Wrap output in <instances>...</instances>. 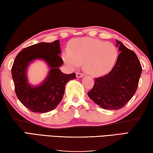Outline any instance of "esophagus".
Listing matches in <instances>:
<instances>
[{
    "instance_id": "34e87169",
    "label": "esophagus",
    "mask_w": 153,
    "mask_h": 153,
    "mask_svg": "<svg viewBox=\"0 0 153 153\" xmlns=\"http://www.w3.org/2000/svg\"><path fill=\"white\" fill-rule=\"evenodd\" d=\"M76 77L77 78H81V77L84 76V74H82V73H80V72H76Z\"/></svg>"
}]
</instances>
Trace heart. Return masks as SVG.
<instances>
[{
    "mask_svg": "<svg viewBox=\"0 0 153 153\" xmlns=\"http://www.w3.org/2000/svg\"><path fill=\"white\" fill-rule=\"evenodd\" d=\"M70 46L71 49H65L62 53L64 63L72 68L83 63L84 71L93 76L108 74L118 59L119 52L116 45L99 39H74L70 43Z\"/></svg>",
    "mask_w": 153,
    "mask_h": 153,
    "instance_id": "obj_1",
    "label": "heart"
}]
</instances>
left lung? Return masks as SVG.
<instances>
[{
    "instance_id": "obj_1",
    "label": "left lung",
    "mask_w": 153,
    "mask_h": 153,
    "mask_svg": "<svg viewBox=\"0 0 153 153\" xmlns=\"http://www.w3.org/2000/svg\"><path fill=\"white\" fill-rule=\"evenodd\" d=\"M120 53L116 66L103 76L95 79L93 89L87 93L101 108L117 110L122 108L135 94L142 73L136 53L121 42L116 40Z\"/></svg>"
}]
</instances>
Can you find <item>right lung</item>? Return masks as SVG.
Here are the masks:
<instances>
[{"mask_svg": "<svg viewBox=\"0 0 153 153\" xmlns=\"http://www.w3.org/2000/svg\"><path fill=\"white\" fill-rule=\"evenodd\" d=\"M59 40L41 42L24 48L16 56L11 74L16 95L21 103L29 110L46 113L54 109L60 103L69 81L76 79V74H64L60 70L63 60L60 57L61 50ZM44 61L49 71L39 85L29 83L27 69L35 60Z\"/></svg>", "mask_w": 153, "mask_h": 153, "instance_id": "add662e5", "label": "right lung"}]
</instances>
